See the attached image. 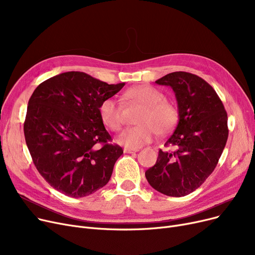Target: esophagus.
Returning a JSON list of instances; mask_svg holds the SVG:
<instances>
[{
    "mask_svg": "<svg viewBox=\"0 0 255 255\" xmlns=\"http://www.w3.org/2000/svg\"><path fill=\"white\" fill-rule=\"evenodd\" d=\"M138 151H139L138 149H130V148H124V153H127V154L136 153V152H138Z\"/></svg>",
    "mask_w": 255,
    "mask_h": 255,
    "instance_id": "1",
    "label": "esophagus"
}]
</instances>
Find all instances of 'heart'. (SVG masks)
I'll return each mask as SVG.
<instances>
[{
  "instance_id": "b5f03b06",
  "label": "heart",
  "mask_w": 255,
  "mask_h": 255,
  "mask_svg": "<svg viewBox=\"0 0 255 255\" xmlns=\"http://www.w3.org/2000/svg\"><path fill=\"white\" fill-rule=\"evenodd\" d=\"M124 97L141 106L134 127L126 128L117 137L119 143L126 148L138 149L152 141L155 134L164 135L176 125L178 107L164 100V95L149 86H136L124 93ZM99 115L103 124L113 131H119L123 125L122 107L114 98H107L99 106Z\"/></svg>"
}]
</instances>
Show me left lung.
Returning <instances> with one entry per match:
<instances>
[{
  "label": "left lung",
  "mask_w": 255,
  "mask_h": 255,
  "mask_svg": "<svg viewBox=\"0 0 255 255\" xmlns=\"http://www.w3.org/2000/svg\"><path fill=\"white\" fill-rule=\"evenodd\" d=\"M157 85L175 92L179 122L159 150L154 166L145 171L153 188L168 196L188 195L215 169L229 137L227 114L217 93L206 80L189 72H172Z\"/></svg>",
  "instance_id": "1"
}]
</instances>
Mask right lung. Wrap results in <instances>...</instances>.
Instances as JSON below:
<instances>
[{"mask_svg": "<svg viewBox=\"0 0 255 255\" xmlns=\"http://www.w3.org/2000/svg\"><path fill=\"white\" fill-rule=\"evenodd\" d=\"M124 86L70 71L35 89L23 124L24 138L37 170L52 188L77 198L109 183L123 150L109 143L112 137L99 106Z\"/></svg>", "mask_w": 255, "mask_h": 255, "instance_id": "right-lung-1", "label": "right lung"}]
</instances>
